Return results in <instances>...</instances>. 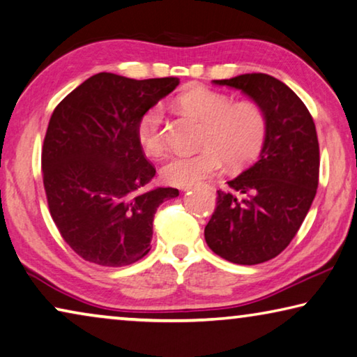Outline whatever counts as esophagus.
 <instances>
[{"label": "esophagus", "instance_id": "34e87169", "mask_svg": "<svg viewBox=\"0 0 357 357\" xmlns=\"http://www.w3.org/2000/svg\"><path fill=\"white\" fill-rule=\"evenodd\" d=\"M190 188H191V186H185V188H183V190L186 191V190H190Z\"/></svg>", "mask_w": 357, "mask_h": 357}]
</instances>
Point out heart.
Wrapping results in <instances>:
<instances>
[{
	"label": "heart",
	"instance_id": "obj_1",
	"mask_svg": "<svg viewBox=\"0 0 357 357\" xmlns=\"http://www.w3.org/2000/svg\"><path fill=\"white\" fill-rule=\"evenodd\" d=\"M178 106L206 123L204 149L169 158L161 167L165 182L191 186L220 172L226 160L231 166H243L258 156L267 131L266 115L258 104L232 102L223 93L199 86L183 93ZM137 140L149 155L156 156L165 150L161 106L149 109L139 120Z\"/></svg>",
	"mask_w": 357,
	"mask_h": 357
}]
</instances>
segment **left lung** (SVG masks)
I'll list each match as a JSON object with an SVG mask.
<instances>
[{"instance_id":"1","label":"left lung","mask_w":357,"mask_h":357,"mask_svg":"<svg viewBox=\"0 0 357 357\" xmlns=\"http://www.w3.org/2000/svg\"><path fill=\"white\" fill-rule=\"evenodd\" d=\"M241 90L266 115V139L253 166L217 191L204 236L221 258L255 266L288 247L305 220L319 177L317 128L301 98L272 75L253 73L213 80Z\"/></svg>"}]
</instances>
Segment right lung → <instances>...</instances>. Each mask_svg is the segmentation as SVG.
I'll return each instance as SVG.
<instances>
[{
    "label": "right lung",
    "instance_id": "1",
    "mask_svg": "<svg viewBox=\"0 0 357 357\" xmlns=\"http://www.w3.org/2000/svg\"><path fill=\"white\" fill-rule=\"evenodd\" d=\"M178 82L99 73L52 114L43 147L47 202L64 242L85 261L121 267L150 251L156 208L178 190L149 188L156 171L137 123Z\"/></svg>",
    "mask_w": 357,
    "mask_h": 357
}]
</instances>
